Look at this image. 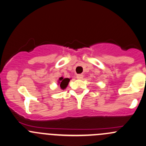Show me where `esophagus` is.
I'll list each match as a JSON object with an SVG mask.
<instances>
[{
  "label": "esophagus",
  "instance_id": "obj_1",
  "mask_svg": "<svg viewBox=\"0 0 146 146\" xmlns=\"http://www.w3.org/2000/svg\"><path fill=\"white\" fill-rule=\"evenodd\" d=\"M76 78H77L78 79H82V78H83V75H82V74H78L77 76H76Z\"/></svg>",
  "mask_w": 146,
  "mask_h": 146
}]
</instances>
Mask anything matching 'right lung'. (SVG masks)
Returning <instances> with one entry per match:
<instances>
[{
	"mask_svg": "<svg viewBox=\"0 0 146 146\" xmlns=\"http://www.w3.org/2000/svg\"><path fill=\"white\" fill-rule=\"evenodd\" d=\"M69 81H70V79H69V78H64L62 77L59 78V85H60L61 88L62 89V90H64V89L67 87Z\"/></svg>",
	"mask_w": 146,
	"mask_h": 146,
	"instance_id": "obj_1",
	"label": "right lung"
}]
</instances>
